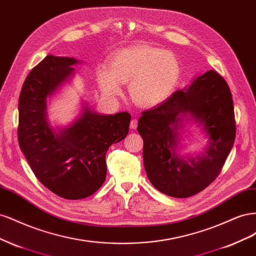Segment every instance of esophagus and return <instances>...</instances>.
<instances>
[{
	"label": "esophagus",
	"instance_id": "34e87169",
	"mask_svg": "<svg viewBox=\"0 0 256 256\" xmlns=\"http://www.w3.org/2000/svg\"><path fill=\"white\" fill-rule=\"evenodd\" d=\"M136 127H138V120H132L130 122V128L131 129H136Z\"/></svg>",
	"mask_w": 256,
	"mask_h": 256
}]
</instances>
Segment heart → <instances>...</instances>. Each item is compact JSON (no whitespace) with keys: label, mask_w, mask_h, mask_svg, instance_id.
Returning <instances> with one entry per match:
<instances>
[{"label":"heart","mask_w":256,"mask_h":256,"mask_svg":"<svg viewBox=\"0 0 256 256\" xmlns=\"http://www.w3.org/2000/svg\"><path fill=\"white\" fill-rule=\"evenodd\" d=\"M182 66L174 53L136 44L115 52L109 67L99 65L96 76L102 92L110 98L118 97L122 84L129 82V95L142 106H154L164 102L177 88Z\"/></svg>","instance_id":"obj_1"}]
</instances>
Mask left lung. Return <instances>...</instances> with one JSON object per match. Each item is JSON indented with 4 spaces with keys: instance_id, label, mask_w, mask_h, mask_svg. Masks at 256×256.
<instances>
[{
    "instance_id": "8db88e82",
    "label": "left lung",
    "mask_w": 256,
    "mask_h": 256,
    "mask_svg": "<svg viewBox=\"0 0 256 256\" xmlns=\"http://www.w3.org/2000/svg\"><path fill=\"white\" fill-rule=\"evenodd\" d=\"M193 121L208 144L200 153L181 154L183 127ZM144 168L152 184L164 194L184 198L210 184L221 172L235 141L234 106L228 85L214 70L193 79L164 102L142 112Z\"/></svg>"
}]
</instances>
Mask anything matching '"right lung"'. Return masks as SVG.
I'll return each instance as SVG.
<instances>
[{"label": "right lung", "instance_id": "1", "mask_svg": "<svg viewBox=\"0 0 256 256\" xmlns=\"http://www.w3.org/2000/svg\"><path fill=\"white\" fill-rule=\"evenodd\" d=\"M74 58L47 56L23 83L19 97L18 141L46 188L67 200L95 193L106 180V154L128 134V112L99 114L83 100L80 114L66 127L51 126L48 102L74 74Z\"/></svg>", "mask_w": 256, "mask_h": 256}]
</instances>
